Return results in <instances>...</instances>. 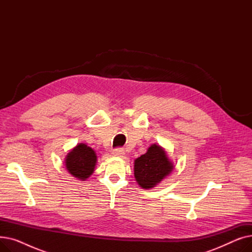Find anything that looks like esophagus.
Listing matches in <instances>:
<instances>
[{
  "instance_id": "1",
  "label": "esophagus",
  "mask_w": 252,
  "mask_h": 252,
  "mask_svg": "<svg viewBox=\"0 0 252 252\" xmlns=\"http://www.w3.org/2000/svg\"><path fill=\"white\" fill-rule=\"evenodd\" d=\"M112 154L114 156H119V157H123L125 155V150L123 148H116L112 151Z\"/></svg>"
}]
</instances>
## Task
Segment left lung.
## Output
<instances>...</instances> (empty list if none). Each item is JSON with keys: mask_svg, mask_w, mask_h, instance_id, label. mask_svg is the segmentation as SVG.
<instances>
[{"mask_svg": "<svg viewBox=\"0 0 252 252\" xmlns=\"http://www.w3.org/2000/svg\"><path fill=\"white\" fill-rule=\"evenodd\" d=\"M174 169L164 148L152 144L147 152L134 161V176L139 186L143 189H152L165 179Z\"/></svg>", "mask_w": 252, "mask_h": 252, "instance_id": "left-lung-1", "label": "left lung"}]
</instances>
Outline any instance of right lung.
<instances>
[{
	"label": "right lung",
	"mask_w": 252,
	"mask_h": 252,
	"mask_svg": "<svg viewBox=\"0 0 252 252\" xmlns=\"http://www.w3.org/2000/svg\"><path fill=\"white\" fill-rule=\"evenodd\" d=\"M65 168L79 181H86L94 173L97 163V154L94 149L84 143L77 144L65 157Z\"/></svg>",
	"instance_id": "right-lung-1"
}]
</instances>
